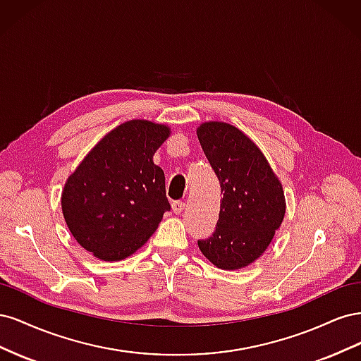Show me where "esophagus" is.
Returning <instances> with one entry per match:
<instances>
[{"label": "esophagus", "instance_id": "34e87169", "mask_svg": "<svg viewBox=\"0 0 361 361\" xmlns=\"http://www.w3.org/2000/svg\"><path fill=\"white\" fill-rule=\"evenodd\" d=\"M171 209H173L174 214L179 215V214H182L183 209H185V203H183V202H174V203L171 204Z\"/></svg>", "mask_w": 361, "mask_h": 361}]
</instances>
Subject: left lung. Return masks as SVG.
<instances>
[{"label":"left lung","mask_w":361,"mask_h":361,"mask_svg":"<svg viewBox=\"0 0 361 361\" xmlns=\"http://www.w3.org/2000/svg\"><path fill=\"white\" fill-rule=\"evenodd\" d=\"M197 137L223 192L215 232L199 241V248L216 268H245L265 253L281 226L285 191L265 155L241 129L212 120L197 128Z\"/></svg>","instance_id":"1"}]
</instances>
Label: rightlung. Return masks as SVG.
Wrapping results in <instances>:
<instances>
[{
  "label": "right lung",
  "instance_id": "1",
  "mask_svg": "<svg viewBox=\"0 0 361 361\" xmlns=\"http://www.w3.org/2000/svg\"><path fill=\"white\" fill-rule=\"evenodd\" d=\"M170 134L169 125L128 120L97 141L64 183V221L94 257L117 262L134 255L170 209L166 176L154 162Z\"/></svg>",
  "mask_w": 361,
  "mask_h": 361
}]
</instances>
